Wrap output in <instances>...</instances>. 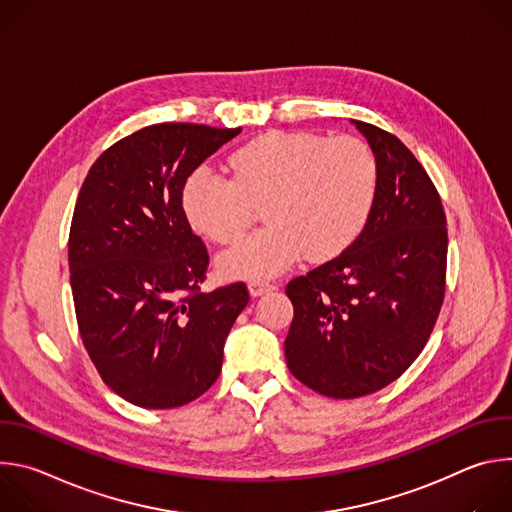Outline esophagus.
Returning a JSON list of instances; mask_svg holds the SVG:
<instances>
[{
	"label": "esophagus",
	"mask_w": 512,
	"mask_h": 512,
	"mask_svg": "<svg viewBox=\"0 0 512 512\" xmlns=\"http://www.w3.org/2000/svg\"><path fill=\"white\" fill-rule=\"evenodd\" d=\"M273 289H275V285L269 283V281H263V279L249 281V294L253 298H259V296H263V294H267V291H273Z\"/></svg>",
	"instance_id": "obj_1"
}]
</instances>
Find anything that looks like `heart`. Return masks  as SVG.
<instances>
[{
  "label": "heart",
  "instance_id": "heart-1",
  "mask_svg": "<svg viewBox=\"0 0 512 512\" xmlns=\"http://www.w3.org/2000/svg\"><path fill=\"white\" fill-rule=\"evenodd\" d=\"M229 170L231 178L194 170L182 206L196 233L233 245L263 204L269 227L218 259L239 279L273 277L304 253L310 261L342 253L367 225L377 192L375 156L352 135L269 131L235 150Z\"/></svg>",
  "mask_w": 512,
  "mask_h": 512
}]
</instances>
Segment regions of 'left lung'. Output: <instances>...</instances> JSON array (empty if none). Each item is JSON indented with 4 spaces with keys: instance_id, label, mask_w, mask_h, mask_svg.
Instances as JSON below:
<instances>
[{
    "instance_id": "left-lung-1",
    "label": "left lung",
    "mask_w": 512,
    "mask_h": 512,
    "mask_svg": "<svg viewBox=\"0 0 512 512\" xmlns=\"http://www.w3.org/2000/svg\"><path fill=\"white\" fill-rule=\"evenodd\" d=\"M377 162L367 225L332 261L291 279L287 367L320 395L354 399L399 379L423 350L446 294L444 206L393 133L350 119Z\"/></svg>"
}]
</instances>
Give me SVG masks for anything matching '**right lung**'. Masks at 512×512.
<instances>
[{
	"instance_id": "obj_1",
	"label": "right lung",
	"mask_w": 512,
	"mask_h": 512,
	"mask_svg": "<svg viewBox=\"0 0 512 512\" xmlns=\"http://www.w3.org/2000/svg\"><path fill=\"white\" fill-rule=\"evenodd\" d=\"M241 133L158 123L91 166L68 237L83 344L105 385L145 409L198 399L221 375L245 283L200 291L208 251L182 208L188 176Z\"/></svg>"
}]
</instances>
